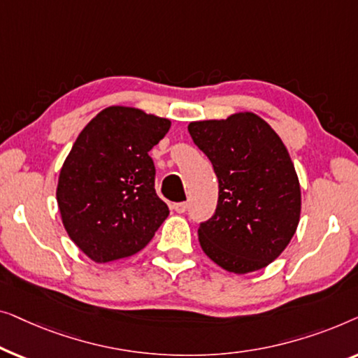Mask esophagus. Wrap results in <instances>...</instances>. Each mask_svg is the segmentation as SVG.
<instances>
[{
    "mask_svg": "<svg viewBox=\"0 0 358 358\" xmlns=\"http://www.w3.org/2000/svg\"><path fill=\"white\" fill-rule=\"evenodd\" d=\"M173 209L177 210L178 214H183V213H186V209H188V204H186V203H175Z\"/></svg>",
    "mask_w": 358,
    "mask_h": 358,
    "instance_id": "34e87169",
    "label": "esophagus"
}]
</instances>
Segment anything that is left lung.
Masks as SVG:
<instances>
[{"mask_svg": "<svg viewBox=\"0 0 358 358\" xmlns=\"http://www.w3.org/2000/svg\"><path fill=\"white\" fill-rule=\"evenodd\" d=\"M188 131L219 180L217 208L198 229L201 248L230 273L266 268L300 220V183L284 143L250 112L193 122Z\"/></svg>", "mask_w": 358, "mask_h": 358, "instance_id": "1", "label": "left lung"}]
</instances>
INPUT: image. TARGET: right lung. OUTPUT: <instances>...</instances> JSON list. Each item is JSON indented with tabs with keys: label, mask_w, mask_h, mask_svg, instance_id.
Masks as SVG:
<instances>
[{
	"label": "right lung",
	"mask_w": 358,
	"mask_h": 358,
	"mask_svg": "<svg viewBox=\"0 0 358 358\" xmlns=\"http://www.w3.org/2000/svg\"><path fill=\"white\" fill-rule=\"evenodd\" d=\"M169 129L167 118L108 107L73 144L57 201L69 238L95 263L136 255L169 217V206L155 193L149 155Z\"/></svg>",
	"instance_id": "obj_1"
}]
</instances>
